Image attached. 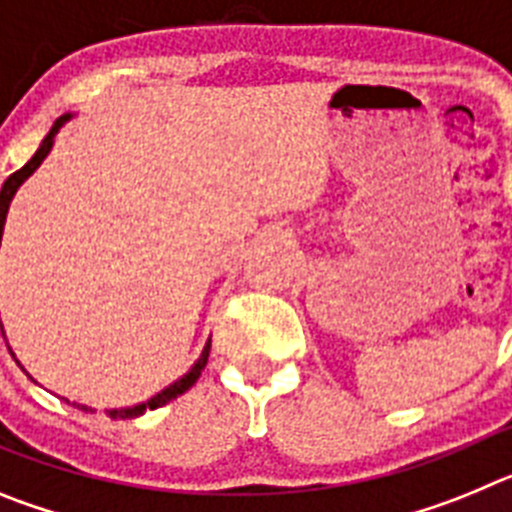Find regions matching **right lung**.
<instances>
[{
  "label": "right lung",
  "mask_w": 512,
  "mask_h": 512,
  "mask_svg": "<svg viewBox=\"0 0 512 512\" xmlns=\"http://www.w3.org/2000/svg\"><path fill=\"white\" fill-rule=\"evenodd\" d=\"M71 117H74V115H71V112H66V115H63V117H58V120L53 122V128L48 130V135H45V138H43V143H40L38 151H35V156L30 158V161H27V164L22 166V169H17L15 174H9V176H7V182L2 184V189H0V243H2L4 223H7L9 202H12V197H15V192L22 187V182H25L27 176H33L35 169H38V166L43 164L45 156L51 153L53 140H56L58 130H61L63 125H66V120H71ZM0 330H2V336H4L2 320H0ZM9 354H12V351H9ZM207 356H210V341L205 343V348H202L200 359L194 361L192 369H189V372L184 374L182 379H176L174 384H169L166 390H161V392H158V395H153L148 402H140V405H133V408H112V410H104V413L110 415L112 420H117V418H120V420H125V418H138V415H143V413H146V410H156V408H161V405H166V402L176 400V397L184 395V392H187L189 387H192V384L197 382V379H200L202 369H205V364H207ZM17 364H20V361H17ZM66 402H69V400H66ZM74 405H76V402H74ZM76 408H79V410H87V413H94V410L87 408V405H76Z\"/></svg>",
  "instance_id": "right-lung-1"
}]
</instances>
